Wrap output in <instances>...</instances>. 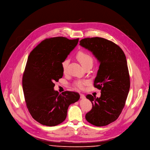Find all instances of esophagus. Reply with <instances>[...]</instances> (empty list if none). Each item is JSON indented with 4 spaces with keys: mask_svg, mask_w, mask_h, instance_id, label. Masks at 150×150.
Instances as JSON below:
<instances>
[{
    "mask_svg": "<svg viewBox=\"0 0 150 150\" xmlns=\"http://www.w3.org/2000/svg\"><path fill=\"white\" fill-rule=\"evenodd\" d=\"M85 96H84V94H80V98L81 99H85Z\"/></svg>",
    "mask_w": 150,
    "mask_h": 150,
    "instance_id": "1",
    "label": "esophagus"
}]
</instances>
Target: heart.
I'll list each match as a JSON object with an SVG mask.
<instances>
[{"label": "heart", "mask_w": 150, "mask_h": 150, "mask_svg": "<svg viewBox=\"0 0 150 150\" xmlns=\"http://www.w3.org/2000/svg\"><path fill=\"white\" fill-rule=\"evenodd\" d=\"M76 58L78 60V61L80 62L81 65L83 66V67H85L86 66L91 65L93 66L94 60L93 58L91 57V55L85 51H79L76 54ZM69 60L68 59H64L62 62V67L63 72H66L68 64H69ZM88 83V81L87 80H77L75 81L74 85V86L80 90H83L84 88V87Z\"/></svg>", "instance_id": "heart-1"}]
</instances>
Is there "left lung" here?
I'll return each mask as SVG.
<instances>
[{
    "label": "left lung",
    "instance_id": "8db88e82",
    "mask_svg": "<svg viewBox=\"0 0 150 150\" xmlns=\"http://www.w3.org/2000/svg\"><path fill=\"white\" fill-rule=\"evenodd\" d=\"M79 43L100 62L94 86L101 90V95L86 96L92 109L86 119L94 126H105L118 118L126 103L130 84L126 57L118 45L102 38H84Z\"/></svg>",
    "mask_w": 150,
    "mask_h": 150
}]
</instances>
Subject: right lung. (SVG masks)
<instances>
[{
  "label": "right lung",
  "instance_id": "obj_1",
  "mask_svg": "<svg viewBox=\"0 0 150 150\" xmlns=\"http://www.w3.org/2000/svg\"><path fill=\"white\" fill-rule=\"evenodd\" d=\"M79 38L46 39L30 53L23 76V89L29 112L40 124L55 126L64 121L69 106L77 102V92L54 90L63 75L62 62L76 47Z\"/></svg>",
  "mask_w": 150,
  "mask_h": 150
}]
</instances>
